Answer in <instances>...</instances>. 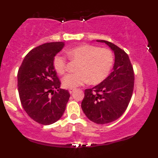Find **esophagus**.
Returning a JSON list of instances; mask_svg holds the SVG:
<instances>
[{"instance_id": "34e87169", "label": "esophagus", "mask_w": 158, "mask_h": 158, "mask_svg": "<svg viewBox=\"0 0 158 158\" xmlns=\"http://www.w3.org/2000/svg\"><path fill=\"white\" fill-rule=\"evenodd\" d=\"M74 90H75V89H72V88H71V89H69V93L72 94L74 91Z\"/></svg>"}]
</instances>
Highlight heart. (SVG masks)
Returning a JSON list of instances; mask_svg holds the SVG:
<instances>
[{
	"label": "heart",
	"instance_id": "b5f03b06",
	"mask_svg": "<svg viewBox=\"0 0 158 158\" xmlns=\"http://www.w3.org/2000/svg\"><path fill=\"white\" fill-rule=\"evenodd\" d=\"M67 52L70 59L79 61L77 72L68 73L63 77L62 85L67 88H77L88 81L93 85L102 82L108 76L114 64L113 52L108 49L92 44L79 45ZM66 64V58L60 54L53 58V68L59 74L64 73Z\"/></svg>",
	"mask_w": 158,
	"mask_h": 158
}]
</instances>
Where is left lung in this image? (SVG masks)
<instances>
[{
    "instance_id": "8db88e82",
    "label": "left lung",
    "mask_w": 158,
    "mask_h": 158,
    "mask_svg": "<svg viewBox=\"0 0 158 158\" xmlns=\"http://www.w3.org/2000/svg\"><path fill=\"white\" fill-rule=\"evenodd\" d=\"M115 56L113 71L102 82L85 90L81 108L86 117L97 124L116 120L126 111L131 100L135 85L133 67L128 54L117 45L104 40Z\"/></svg>"
}]
</instances>
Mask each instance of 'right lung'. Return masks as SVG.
I'll use <instances>...</instances> for the list:
<instances>
[{
  "mask_svg": "<svg viewBox=\"0 0 158 158\" xmlns=\"http://www.w3.org/2000/svg\"><path fill=\"white\" fill-rule=\"evenodd\" d=\"M64 42H50L27 53L18 72V90L23 108L29 117L42 125L56 123L64 114L70 94L61 89L54 70L53 58Z\"/></svg>",
  "mask_w": 158,
  "mask_h": 158,
  "instance_id": "add662e5",
  "label": "right lung"
}]
</instances>
